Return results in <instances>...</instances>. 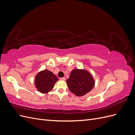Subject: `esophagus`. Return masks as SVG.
<instances>
[{
    "label": "esophagus",
    "mask_w": 135,
    "mask_h": 135,
    "mask_svg": "<svg viewBox=\"0 0 135 135\" xmlns=\"http://www.w3.org/2000/svg\"><path fill=\"white\" fill-rule=\"evenodd\" d=\"M61 80H63V81H64V80H65V77H62V78H60V79Z\"/></svg>",
    "instance_id": "obj_1"
}]
</instances>
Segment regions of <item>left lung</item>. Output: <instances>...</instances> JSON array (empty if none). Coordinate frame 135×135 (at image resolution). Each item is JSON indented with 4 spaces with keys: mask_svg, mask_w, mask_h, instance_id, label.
<instances>
[{
    "mask_svg": "<svg viewBox=\"0 0 135 135\" xmlns=\"http://www.w3.org/2000/svg\"><path fill=\"white\" fill-rule=\"evenodd\" d=\"M66 83L69 90L77 96H83L90 92L95 85L92 75L83 69L73 70Z\"/></svg>",
    "mask_w": 135,
    "mask_h": 135,
    "instance_id": "8db88e82",
    "label": "left lung"
}]
</instances>
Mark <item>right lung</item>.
<instances>
[{
    "label": "right lung",
    "mask_w": 135,
    "mask_h": 135,
    "mask_svg": "<svg viewBox=\"0 0 135 135\" xmlns=\"http://www.w3.org/2000/svg\"><path fill=\"white\" fill-rule=\"evenodd\" d=\"M58 78L48 70L40 71L35 78V85L38 91L43 93H48L54 88Z\"/></svg>",
    "instance_id": "add662e5"
}]
</instances>
